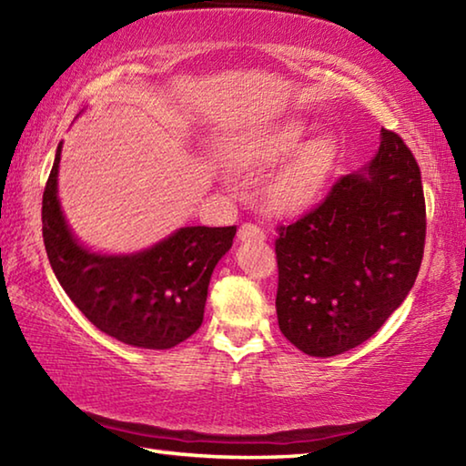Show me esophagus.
Returning <instances> with one entry per match:
<instances>
[{
	"label": "esophagus",
	"instance_id": "esophagus-1",
	"mask_svg": "<svg viewBox=\"0 0 466 466\" xmlns=\"http://www.w3.org/2000/svg\"><path fill=\"white\" fill-rule=\"evenodd\" d=\"M240 240H265V232L257 224H242L238 228Z\"/></svg>",
	"mask_w": 466,
	"mask_h": 466
}]
</instances>
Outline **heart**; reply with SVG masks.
Returning <instances> with one entry per match:
<instances>
[{
	"label": "heart",
	"instance_id": "heart-1",
	"mask_svg": "<svg viewBox=\"0 0 466 466\" xmlns=\"http://www.w3.org/2000/svg\"><path fill=\"white\" fill-rule=\"evenodd\" d=\"M309 131L302 119L275 123L228 146L224 162L234 175L255 178L281 161L263 185L265 203L279 214L306 209L325 191L337 162V139L320 133L304 141Z\"/></svg>",
	"mask_w": 466,
	"mask_h": 466
}]
</instances>
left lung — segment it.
<instances>
[{
    "instance_id": "left-lung-1",
    "label": "left lung",
    "mask_w": 466,
    "mask_h": 466,
    "mask_svg": "<svg viewBox=\"0 0 466 466\" xmlns=\"http://www.w3.org/2000/svg\"><path fill=\"white\" fill-rule=\"evenodd\" d=\"M278 230L275 309L288 341L314 358L368 341L411 291L423 258L425 199L411 149L382 129L364 170Z\"/></svg>"
}]
</instances>
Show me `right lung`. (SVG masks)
I'll return each mask as SVG.
<instances>
[{"label":"right lung","instance_id":"1","mask_svg":"<svg viewBox=\"0 0 466 466\" xmlns=\"http://www.w3.org/2000/svg\"><path fill=\"white\" fill-rule=\"evenodd\" d=\"M61 144L43 193V240L53 273L94 327L144 350H170L203 322L214 267L236 226L180 228L136 255H98L74 238L57 197Z\"/></svg>","mask_w":466,"mask_h":466}]
</instances>
